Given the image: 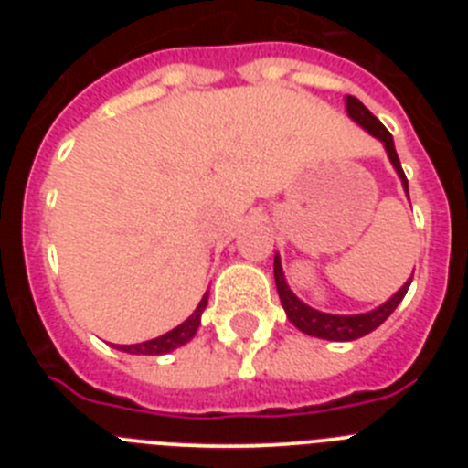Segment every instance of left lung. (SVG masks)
Masks as SVG:
<instances>
[{"label":"left lung","mask_w":468,"mask_h":468,"mask_svg":"<svg viewBox=\"0 0 468 468\" xmlns=\"http://www.w3.org/2000/svg\"><path fill=\"white\" fill-rule=\"evenodd\" d=\"M346 112H349V117L354 119L358 126L366 128L367 133L375 135L378 140H382L384 150H387L388 159H391V164H394L396 173H399L400 177V183H403L405 194H408V177H405L403 168H400L399 154H396V147H394V138H391V133L384 128V123L379 122L373 112L367 110L358 98H354V95H346ZM274 281H276V291H279V297H281V304H283L285 309V316L291 318V324L295 325V328H300L302 333L312 335V337H321V340L349 342V340H358V337H363V335L373 333L375 328H379V325L391 316V312L399 307L400 300H403L405 292H408V288H410L412 279L405 281L403 288H400L394 297H388L382 307L373 309V312H367V314H354V316L325 314V312H318V309H312L309 304H304V302H302L300 297L288 288V283H285L279 255L274 258Z\"/></svg>","instance_id":"8db88e82"}]
</instances>
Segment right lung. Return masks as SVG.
<instances>
[{"label":"right lung","mask_w":468,"mask_h":468,"mask_svg":"<svg viewBox=\"0 0 468 468\" xmlns=\"http://www.w3.org/2000/svg\"><path fill=\"white\" fill-rule=\"evenodd\" d=\"M206 304H208V292L201 297L198 302V307L194 309L192 316L180 324L177 328L168 330L166 335H161V337H154V340L140 342V345H117L119 351H126V354H143V356H161V354H168V351L177 349V346L187 345L192 340L194 335H197L198 324H201V314H204Z\"/></svg>","instance_id":"right-lung-1"}]
</instances>
